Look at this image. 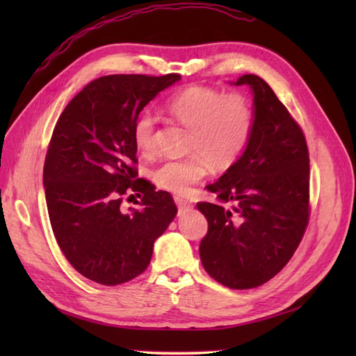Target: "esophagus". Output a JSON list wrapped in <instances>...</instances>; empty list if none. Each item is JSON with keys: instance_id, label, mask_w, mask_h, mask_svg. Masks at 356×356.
<instances>
[{"instance_id": "esophagus-1", "label": "esophagus", "mask_w": 356, "mask_h": 356, "mask_svg": "<svg viewBox=\"0 0 356 356\" xmlns=\"http://www.w3.org/2000/svg\"><path fill=\"white\" fill-rule=\"evenodd\" d=\"M174 202H176V205L179 208V211H190L193 208V203L188 202L186 199L182 197H174Z\"/></svg>"}]
</instances>
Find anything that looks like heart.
<instances>
[{
  "label": "heart",
  "mask_w": 356,
  "mask_h": 356,
  "mask_svg": "<svg viewBox=\"0 0 356 356\" xmlns=\"http://www.w3.org/2000/svg\"><path fill=\"white\" fill-rule=\"evenodd\" d=\"M172 122L188 128L186 151L195 153L166 161L151 172L165 191L185 194L205 176L207 162L217 170L228 168L246 148L254 128L252 105L243 95H225L209 87H190L172 95L165 104ZM156 119L145 113L134 125V143L140 153L156 148Z\"/></svg>",
  "instance_id": "1"
}]
</instances>
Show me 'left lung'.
<instances>
[{
    "mask_svg": "<svg viewBox=\"0 0 356 356\" xmlns=\"http://www.w3.org/2000/svg\"><path fill=\"white\" fill-rule=\"evenodd\" d=\"M254 96L248 145L207 190L220 203H197L208 234L200 241L203 268L231 289L269 282L291 260L309 220V151L305 134L274 90L257 74L234 82Z\"/></svg>",
    "mask_w": 356,
    "mask_h": 356,
    "instance_id": "8db88e82",
    "label": "left lung"
}]
</instances>
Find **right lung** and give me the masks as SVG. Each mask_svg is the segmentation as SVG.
Instances as JSON below:
<instances>
[{"label": "right lung", "instance_id": "right-lung-1", "mask_svg": "<svg viewBox=\"0 0 356 356\" xmlns=\"http://www.w3.org/2000/svg\"><path fill=\"white\" fill-rule=\"evenodd\" d=\"M179 79L176 73L95 79L55 125L42 174L51 229L65 259L92 282L116 286L140 275L177 214L170 193L136 179L134 125L143 107ZM131 191L143 197L140 207L124 210Z\"/></svg>", "mask_w": 356, "mask_h": 356}]
</instances>
